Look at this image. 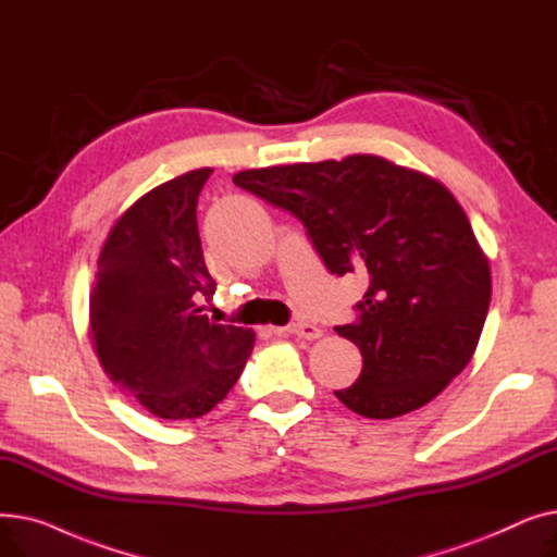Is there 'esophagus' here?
I'll list each match as a JSON object with an SVG mask.
<instances>
[{"label": "esophagus", "mask_w": 557, "mask_h": 557, "mask_svg": "<svg viewBox=\"0 0 557 557\" xmlns=\"http://www.w3.org/2000/svg\"><path fill=\"white\" fill-rule=\"evenodd\" d=\"M273 332L275 334H294V336H300V338H307V341H313V338L320 336V330L311 323H305V320H298V323H290V325L280 327V330L273 327Z\"/></svg>", "instance_id": "esophagus-1"}]
</instances>
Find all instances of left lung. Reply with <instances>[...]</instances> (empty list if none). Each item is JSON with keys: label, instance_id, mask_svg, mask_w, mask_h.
I'll list each match as a JSON object with an SVG mask.
<instances>
[{"label": "left lung", "instance_id": "obj_1", "mask_svg": "<svg viewBox=\"0 0 557 557\" xmlns=\"http://www.w3.org/2000/svg\"><path fill=\"white\" fill-rule=\"evenodd\" d=\"M232 181L294 214L332 275L368 280L357 323L334 327L363 357L357 382L334 393L349 411L411 413L470 363L492 296L490 263L441 183L376 156L250 169Z\"/></svg>", "mask_w": 557, "mask_h": 557}]
</instances>
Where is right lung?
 <instances>
[{"mask_svg":"<svg viewBox=\"0 0 557 557\" xmlns=\"http://www.w3.org/2000/svg\"><path fill=\"white\" fill-rule=\"evenodd\" d=\"M212 169L178 175L114 223L90 294L103 370L162 420H194L237 384L255 332L202 313L216 282L205 267L196 205Z\"/></svg>","mask_w":557,"mask_h":557,"instance_id":"1","label":"right lung"}]
</instances>
